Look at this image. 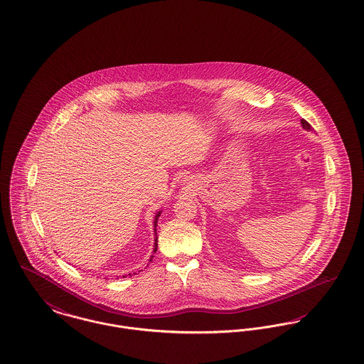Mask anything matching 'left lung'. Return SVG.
<instances>
[{"mask_svg": "<svg viewBox=\"0 0 364 364\" xmlns=\"http://www.w3.org/2000/svg\"><path fill=\"white\" fill-rule=\"evenodd\" d=\"M301 124H302V127H304L305 130H308V132H311V126L309 124L308 122H306L305 119H301Z\"/></svg>", "mask_w": 364, "mask_h": 364, "instance_id": "1", "label": "left lung"}]
</instances>
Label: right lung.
<instances>
[{"mask_svg": "<svg viewBox=\"0 0 364 364\" xmlns=\"http://www.w3.org/2000/svg\"><path fill=\"white\" fill-rule=\"evenodd\" d=\"M161 213H162V210H158L156 212V215H155V218H154V235H155V238H154V253L156 252L158 250V234H156V227H158V219H159V216H161ZM152 259H154V255L149 257V262H152ZM129 276H132V274H129ZM123 277H126V276H123Z\"/></svg>", "mask_w": 364, "mask_h": 364, "instance_id": "right-lung-1", "label": "right lung"}]
</instances>
